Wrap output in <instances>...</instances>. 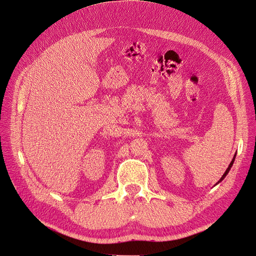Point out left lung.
Instances as JSON below:
<instances>
[{
	"instance_id": "left-lung-1",
	"label": "left lung",
	"mask_w": 256,
	"mask_h": 256,
	"mask_svg": "<svg viewBox=\"0 0 256 256\" xmlns=\"http://www.w3.org/2000/svg\"><path fill=\"white\" fill-rule=\"evenodd\" d=\"M234 160H235V156H234V158H233V160H232V161H230V166H228V168H226V172H224V174H222V178H220V182H222V180H224V178H226V174H228V172H230V168H232V166H233V164H234Z\"/></svg>"
}]
</instances>
